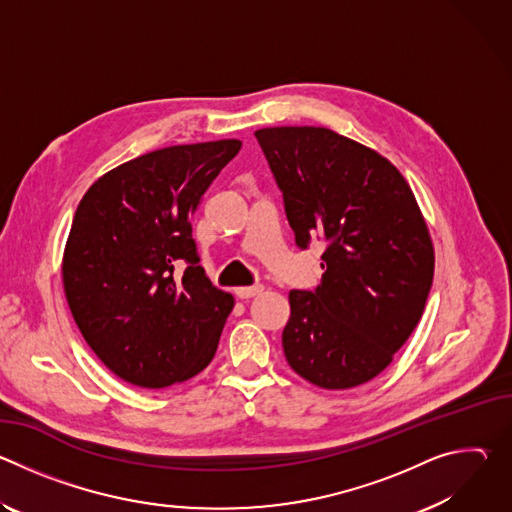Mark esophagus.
Listing matches in <instances>:
<instances>
[{
	"label": "esophagus",
	"mask_w": 512,
	"mask_h": 512,
	"mask_svg": "<svg viewBox=\"0 0 512 512\" xmlns=\"http://www.w3.org/2000/svg\"><path fill=\"white\" fill-rule=\"evenodd\" d=\"M263 291V287L261 285H253V287H239L235 294H237V298H241V300H251V298H255V296H259Z\"/></svg>",
	"instance_id": "1"
}]
</instances>
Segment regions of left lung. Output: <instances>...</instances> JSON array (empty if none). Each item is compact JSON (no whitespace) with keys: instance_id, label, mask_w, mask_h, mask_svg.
<instances>
[{"instance_id":"8db88e82","label":"left lung","mask_w":512,"mask_h":512,"mask_svg":"<svg viewBox=\"0 0 512 512\" xmlns=\"http://www.w3.org/2000/svg\"><path fill=\"white\" fill-rule=\"evenodd\" d=\"M255 137L296 247L324 243L322 281L289 291L281 344L289 367L322 389L375 379L417 326L433 247L399 170L326 127H265Z\"/></svg>"}]
</instances>
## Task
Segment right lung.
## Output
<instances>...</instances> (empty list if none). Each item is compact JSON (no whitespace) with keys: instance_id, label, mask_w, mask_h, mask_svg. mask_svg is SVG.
Segmentation results:
<instances>
[{"instance_id":"obj_1","label":"right lung","mask_w":512,"mask_h":512,"mask_svg":"<svg viewBox=\"0 0 512 512\" xmlns=\"http://www.w3.org/2000/svg\"><path fill=\"white\" fill-rule=\"evenodd\" d=\"M239 150V139L156 150L101 176L79 202L64 294L87 344L131 385L188 381L216 352L235 300L198 265L190 216Z\"/></svg>"}]
</instances>
